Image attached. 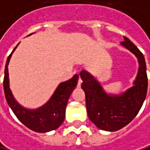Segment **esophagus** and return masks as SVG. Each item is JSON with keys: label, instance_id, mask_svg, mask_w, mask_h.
<instances>
[{"label": "esophagus", "instance_id": "esophagus-1", "mask_svg": "<svg viewBox=\"0 0 150 150\" xmlns=\"http://www.w3.org/2000/svg\"><path fill=\"white\" fill-rule=\"evenodd\" d=\"M81 82H82V80H81V78H79V80H78V83H77V87H81Z\"/></svg>", "mask_w": 150, "mask_h": 150}]
</instances>
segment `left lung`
<instances>
[{"mask_svg": "<svg viewBox=\"0 0 150 150\" xmlns=\"http://www.w3.org/2000/svg\"><path fill=\"white\" fill-rule=\"evenodd\" d=\"M121 45L132 52L138 60L139 68L134 86L126 92L111 95L106 93L100 83L86 70L80 75L81 88L86 95V105L89 119L99 128L106 131H116L130 123L137 115L148 90L146 62L143 54L128 38L125 37Z\"/></svg>", "mask_w": 150, "mask_h": 150, "instance_id": "1", "label": "left lung"}]
</instances>
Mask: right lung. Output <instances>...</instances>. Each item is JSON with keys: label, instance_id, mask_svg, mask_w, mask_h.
I'll return each mask as SVG.
<instances>
[{"label": "right lung", "instance_id": "obj_1", "mask_svg": "<svg viewBox=\"0 0 150 150\" xmlns=\"http://www.w3.org/2000/svg\"><path fill=\"white\" fill-rule=\"evenodd\" d=\"M17 46L8 56L5 66L3 88L7 104L18 119L30 129L39 133H45L57 129L64 121L67 103L71 93L77 85L79 76L75 75L70 80L59 84L50 100L41 107L35 110L26 109L15 100L9 88L7 66L12 54Z\"/></svg>", "mask_w": 150, "mask_h": 150}]
</instances>
